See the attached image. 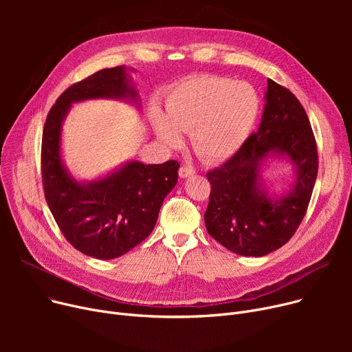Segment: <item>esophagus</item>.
I'll return each mask as SVG.
<instances>
[{"label":"esophagus","instance_id":"obj_1","mask_svg":"<svg viewBox=\"0 0 352 352\" xmlns=\"http://www.w3.org/2000/svg\"><path fill=\"white\" fill-rule=\"evenodd\" d=\"M194 173H195V170L192 168L191 165H182L181 168H179V171H178V174H179L181 178H187V177L192 175Z\"/></svg>","mask_w":352,"mask_h":352}]
</instances>
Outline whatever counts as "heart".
Returning <instances> with one entry per match:
<instances>
[{
	"instance_id": "b5f03b06",
	"label": "heart",
	"mask_w": 352,
	"mask_h": 352,
	"mask_svg": "<svg viewBox=\"0 0 352 352\" xmlns=\"http://www.w3.org/2000/svg\"><path fill=\"white\" fill-rule=\"evenodd\" d=\"M261 101L248 82L218 76H195L175 84L165 100L166 116L154 111L158 138L179 146L181 133H191L195 155L221 162L243 146L260 114Z\"/></svg>"
}]
</instances>
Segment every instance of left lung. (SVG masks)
<instances>
[{
	"instance_id": "obj_1",
	"label": "left lung",
	"mask_w": 352,
	"mask_h": 352,
	"mask_svg": "<svg viewBox=\"0 0 352 352\" xmlns=\"http://www.w3.org/2000/svg\"><path fill=\"white\" fill-rule=\"evenodd\" d=\"M258 131L218 168L208 171V234L230 251L263 256L285 245L308 210L318 174V151L304 107L292 92L268 80ZM285 153L298 166L294 190L272 201L259 191L257 170L268 152Z\"/></svg>"
}]
</instances>
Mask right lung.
I'll return each mask as SVG.
<instances>
[{"label":"right lung","instance_id":"1","mask_svg":"<svg viewBox=\"0 0 352 352\" xmlns=\"http://www.w3.org/2000/svg\"><path fill=\"white\" fill-rule=\"evenodd\" d=\"M122 65L104 68L68 87L51 107L43 129L41 174L47 204L67 241L80 252L113 260L137 247L155 227L162 201L178 178L174 160L128 162L100 181L81 186L64 170L61 122L72 102L118 97L137 100Z\"/></svg>","mask_w":352,"mask_h":352}]
</instances>
